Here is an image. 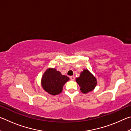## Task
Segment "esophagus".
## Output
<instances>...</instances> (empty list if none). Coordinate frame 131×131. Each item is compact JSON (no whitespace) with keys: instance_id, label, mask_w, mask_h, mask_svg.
I'll use <instances>...</instances> for the list:
<instances>
[{"instance_id":"esophagus-1","label":"esophagus","mask_w":131,"mask_h":131,"mask_svg":"<svg viewBox=\"0 0 131 131\" xmlns=\"http://www.w3.org/2000/svg\"><path fill=\"white\" fill-rule=\"evenodd\" d=\"M70 80H74L75 77L73 76H72L70 77Z\"/></svg>"}]
</instances>
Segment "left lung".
<instances>
[{"label": "left lung", "instance_id": "8db88e82", "mask_svg": "<svg viewBox=\"0 0 131 131\" xmlns=\"http://www.w3.org/2000/svg\"><path fill=\"white\" fill-rule=\"evenodd\" d=\"M83 93H87L94 89L96 85V80L88 70H84L80 76L76 79Z\"/></svg>", "mask_w": 131, "mask_h": 131}]
</instances>
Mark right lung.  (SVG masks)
Here are the masks:
<instances>
[{
    "label": "right lung",
    "instance_id": "1",
    "mask_svg": "<svg viewBox=\"0 0 131 131\" xmlns=\"http://www.w3.org/2000/svg\"><path fill=\"white\" fill-rule=\"evenodd\" d=\"M69 80L68 77L62 75L55 69H48L42 77L41 85L46 92L55 95L62 92L63 85Z\"/></svg>",
    "mask_w": 131,
    "mask_h": 131
}]
</instances>
